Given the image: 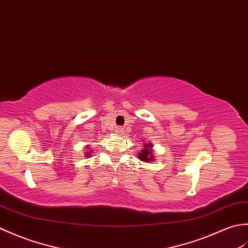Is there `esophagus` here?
Listing matches in <instances>:
<instances>
[{"label": "esophagus", "instance_id": "obj_1", "mask_svg": "<svg viewBox=\"0 0 248 248\" xmlns=\"http://www.w3.org/2000/svg\"><path fill=\"white\" fill-rule=\"evenodd\" d=\"M124 127H122V126H118L117 128H115V133L119 134V135H123L124 134Z\"/></svg>", "mask_w": 248, "mask_h": 248}]
</instances>
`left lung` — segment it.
Here are the masks:
<instances>
[{"instance_id":"1","label":"left lung","mask_w":248,"mask_h":248,"mask_svg":"<svg viewBox=\"0 0 248 248\" xmlns=\"http://www.w3.org/2000/svg\"><path fill=\"white\" fill-rule=\"evenodd\" d=\"M153 151H152V144L151 143H147L146 145H144V148L140 152L139 154V159L142 161H152L154 160V158L152 156Z\"/></svg>"}]
</instances>
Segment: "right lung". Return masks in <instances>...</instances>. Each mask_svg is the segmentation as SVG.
Returning a JSON list of instances; mask_svg holds the SVG:
<instances>
[{"label": "right lung", "mask_w": 248, "mask_h": 248, "mask_svg": "<svg viewBox=\"0 0 248 248\" xmlns=\"http://www.w3.org/2000/svg\"><path fill=\"white\" fill-rule=\"evenodd\" d=\"M87 156H90V154H89V153H88V154H87Z\"/></svg>", "instance_id": "right-lung-1"}]
</instances>
